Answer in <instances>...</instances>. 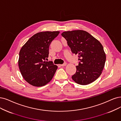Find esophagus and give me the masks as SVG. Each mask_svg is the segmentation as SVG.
<instances>
[{"label":"esophagus","mask_w":121,"mask_h":121,"mask_svg":"<svg viewBox=\"0 0 121 121\" xmlns=\"http://www.w3.org/2000/svg\"><path fill=\"white\" fill-rule=\"evenodd\" d=\"M67 65V63H64V64H61V65H60L61 66H65L66 65Z\"/></svg>","instance_id":"esophagus-1"}]
</instances>
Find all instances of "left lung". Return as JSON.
<instances>
[{
	"instance_id": "1",
	"label": "left lung",
	"mask_w": 121,
	"mask_h": 121,
	"mask_svg": "<svg viewBox=\"0 0 121 121\" xmlns=\"http://www.w3.org/2000/svg\"><path fill=\"white\" fill-rule=\"evenodd\" d=\"M73 53L78 54L80 62L72 76L76 83L86 85L100 77L105 66L106 54L101 43L87 31L77 30L61 34Z\"/></svg>"
}]
</instances>
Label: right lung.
Wrapping results in <instances>:
<instances>
[{
	"label": "right lung",
	"instance_id": "right-lung-1",
	"mask_svg": "<svg viewBox=\"0 0 121 121\" xmlns=\"http://www.w3.org/2000/svg\"><path fill=\"white\" fill-rule=\"evenodd\" d=\"M59 31H43L34 34L21 48L18 66L25 81L35 87L45 85L53 78L58 67L45 61L49 48Z\"/></svg>",
	"mask_w": 121,
	"mask_h": 121
}]
</instances>
